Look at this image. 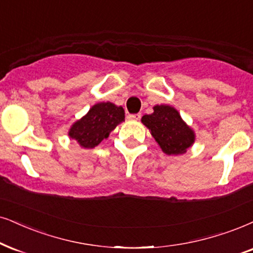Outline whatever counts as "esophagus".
Listing matches in <instances>:
<instances>
[{"label":"esophagus","instance_id":"34e87169","mask_svg":"<svg viewBox=\"0 0 253 253\" xmlns=\"http://www.w3.org/2000/svg\"><path fill=\"white\" fill-rule=\"evenodd\" d=\"M140 118H141V114L136 113V114H128V117H127V119H128V120L137 121V120H140Z\"/></svg>","mask_w":253,"mask_h":253}]
</instances>
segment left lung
Returning <instances> with one entry per match:
<instances>
[{"mask_svg": "<svg viewBox=\"0 0 253 253\" xmlns=\"http://www.w3.org/2000/svg\"><path fill=\"white\" fill-rule=\"evenodd\" d=\"M152 114L141 118L162 152L167 155H181L194 145V129L182 119L180 112L170 105H155Z\"/></svg>", "mask_w": 253, "mask_h": 253, "instance_id": "obj_1", "label": "left lung"}]
</instances>
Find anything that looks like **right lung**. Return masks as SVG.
I'll return each mask as SVG.
<instances>
[{
	"label": "right lung",
	"mask_w": 253,
	"mask_h": 253,
	"mask_svg": "<svg viewBox=\"0 0 253 253\" xmlns=\"http://www.w3.org/2000/svg\"><path fill=\"white\" fill-rule=\"evenodd\" d=\"M125 121V111L113 103H97L89 111L75 121L69 129L70 139L75 140L83 148H94L118 125Z\"/></svg>",
	"instance_id": "1"
}]
</instances>
